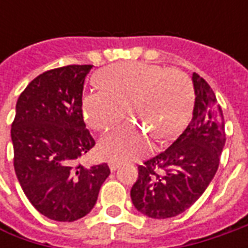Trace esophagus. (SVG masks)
Listing matches in <instances>:
<instances>
[{"instance_id": "34e87169", "label": "esophagus", "mask_w": 248, "mask_h": 248, "mask_svg": "<svg viewBox=\"0 0 248 248\" xmlns=\"http://www.w3.org/2000/svg\"><path fill=\"white\" fill-rule=\"evenodd\" d=\"M120 166H121V163H120V161H116V160H109V167L111 171H116Z\"/></svg>"}]
</instances>
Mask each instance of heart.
Wrapping results in <instances>:
<instances>
[{"instance_id": "b5f03b06", "label": "heart", "mask_w": 248, "mask_h": 248, "mask_svg": "<svg viewBox=\"0 0 248 248\" xmlns=\"http://www.w3.org/2000/svg\"><path fill=\"white\" fill-rule=\"evenodd\" d=\"M99 91L88 93L82 109L91 127H114L127 106L152 137L163 142L184 128L192 108V85L185 73L140 62L117 63L96 76ZM149 149V135L137 124H124L100 139V153L111 160H129Z\"/></svg>"}]
</instances>
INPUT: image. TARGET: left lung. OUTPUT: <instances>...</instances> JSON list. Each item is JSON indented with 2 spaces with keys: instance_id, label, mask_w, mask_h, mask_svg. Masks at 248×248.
I'll list each match as a JSON object with an SVG mask.
<instances>
[{
  "instance_id": "1",
  "label": "left lung",
  "mask_w": 248,
  "mask_h": 248,
  "mask_svg": "<svg viewBox=\"0 0 248 248\" xmlns=\"http://www.w3.org/2000/svg\"><path fill=\"white\" fill-rule=\"evenodd\" d=\"M193 117L171 146L138 166L131 200L139 213L155 219L187 210L213 181L225 146V123L211 87L193 73Z\"/></svg>"
}]
</instances>
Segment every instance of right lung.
Segmentation results:
<instances>
[{
    "label": "right lung",
    "mask_w": 248,
    "mask_h": 248,
    "mask_svg": "<svg viewBox=\"0 0 248 248\" xmlns=\"http://www.w3.org/2000/svg\"><path fill=\"white\" fill-rule=\"evenodd\" d=\"M91 64L40 74L20 93L11 128L14 167L24 195L44 217L73 222L90 213L110 174L106 163L82 167L95 146L82 117V90Z\"/></svg>",
    "instance_id": "right-lung-1"
}]
</instances>
